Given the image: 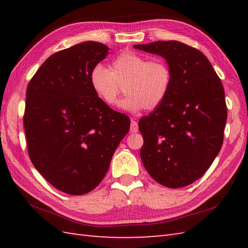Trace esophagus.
Here are the masks:
<instances>
[{
    "label": "esophagus",
    "instance_id": "34e87169",
    "mask_svg": "<svg viewBox=\"0 0 248 248\" xmlns=\"http://www.w3.org/2000/svg\"><path fill=\"white\" fill-rule=\"evenodd\" d=\"M130 131L132 133H136L139 131V125H138V123L134 119L131 120V127H130Z\"/></svg>",
    "mask_w": 248,
    "mask_h": 248
}]
</instances>
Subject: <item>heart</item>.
Masks as SVG:
<instances>
[{
    "instance_id": "heart-1",
    "label": "heart",
    "mask_w": 248,
    "mask_h": 248,
    "mask_svg": "<svg viewBox=\"0 0 248 248\" xmlns=\"http://www.w3.org/2000/svg\"><path fill=\"white\" fill-rule=\"evenodd\" d=\"M172 73L164 60L147 57L135 52H124L110 62L109 70L102 65L94 66L89 82L101 101L114 107L124 86L127 93L119 108L130 113L155 110L164 102L171 86Z\"/></svg>"
}]
</instances>
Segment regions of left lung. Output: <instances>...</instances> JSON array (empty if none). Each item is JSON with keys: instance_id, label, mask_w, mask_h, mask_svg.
<instances>
[{"instance_id": "obj_1", "label": "left lung", "mask_w": 248, "mask_h": 248, "mask_svg": "<svg viewBox=\"0 0 248 248\" xmlns=\"http://www.w3.org/2000/svg\"><path fill=\"white\" fill-rule=\"evenodd\" d=\"M133 46L162 56L172 73L164 102L139 123L141 162L162 186H186L208 170L222 148L227 121L223 84L207 57L180 41Z\"/></svg>"}]
</instances>
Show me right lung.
<instances>
[{
    "label": "right lung",
    "mask_w": 248,
    "mask_h": 248,
    "mask_svg": "<svg viewBox=\"0 0 248 248\" xmlns=\"http://www.w3.org/2000/svg\"><path fill=\"white\" fill-rule=\"evenodd\" d=\"M108 46L85 41L56 52L31 78L23 117L30 159L69 195L93 191L107 175L130 118L100 100L89 82Z\"/></svg>",
    "instance_id": "1"
}]
</instances>
